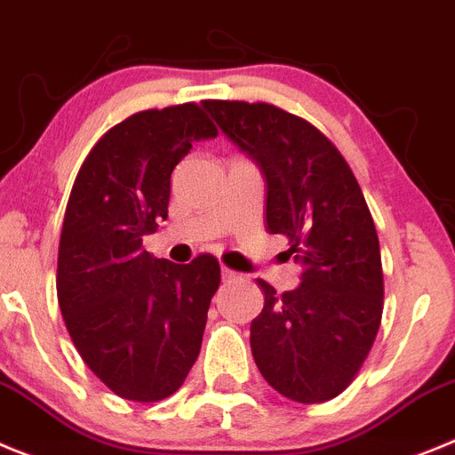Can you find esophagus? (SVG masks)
<instances>
[{
	"label": "esophagus",
	"mask_w": 455,
	"mask_h": 455,
	"mask_svg": "<svg viewBox=\"0 0 455 455\" xmlns=\"http://www.w3.org/2000/svg\"><path fill=\"white\" fill-rule=\"evenodd\" d=\"M222 278H224V281H235V278H237V274L233 272V269H228V267H222Z\"/></svg>",
	"instance_id": "obj_1"
}]
</instances>
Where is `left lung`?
<instances>
[{
    "label": "left lung",
    "mask_w": 455,
    "mask_h": 455,
    "mask_svg": "<svg viewBox=\"0 0 455 455\" xmlns=\"http://www.w3.org/2000/svg\"><path fill=\"white\" fill-rule=\"evenodd\" d=\"M220 131L258 165L267 188L269 233L290 240L304 274L251 322V354L278 395L322 403L365 363L383 315V269L374 220L354 172L310 122L272 104L204 101Z\"/></svg>",
    "instance_id": "1"
}]
</instances>
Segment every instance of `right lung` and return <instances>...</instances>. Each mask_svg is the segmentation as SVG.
Wrapping results in <instances>:
<instances>
[{
	"label": "right lung",
	"mask_w": 455,
	"mask_h": 455,
	"mask_svg": "<svg viewBox=\"0 0 455 455\" xmlns=\"http://www.w3.org/2000/svg\"><path fill=\"white\" fill-rule=\"evenodd\" d=\"M218 129L197 104L142 110L106 133L81 165L59 247L56 292L85 365L117 396L161 401L202 349L220 263L174 265L142 249L167 220L172 172Z\"/></svg>",
	"instance_id": "1"
}]
</instances>
